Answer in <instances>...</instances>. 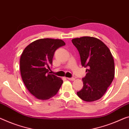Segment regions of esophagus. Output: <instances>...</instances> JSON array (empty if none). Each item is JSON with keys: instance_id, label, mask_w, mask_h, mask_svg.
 Here are the masks:
<instances>
[{"instance_id": "obj_1", "label": "esophagus", "mask_w": 129, "mask_h": 129, "mask_svg": "<svg viewBox=\"0 0 129 129\" xmlns=\"http://www.w3.org/2000/svg\"><path fill=\"white\" fill-rule=\"evenodd\" d=\"M67 79L70 80H72V81H73V80H75V79L74 78H67Z\"/></svg>"}]
</instances>
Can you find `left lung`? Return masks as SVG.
<instances>
[{
	"instance_id": "1",
	"label": "left lung",
	"mask_w": 129,
	"mask_h": 129,
	"mask_svg": "<svg viewBox=\"0 0 129 129\" xmlns=\"http://www.w3.org/2000/svg\"><path fill=\"white\" fill-rule=\"evenodd\" d=\"M72 43L78 50L82 65L87 67L82 79L83 88L77 95L83 100L91 102L103 97L114 80V59L110 50L101 40L83 36L74 38Z\"/></svg>"
}]
</instances>
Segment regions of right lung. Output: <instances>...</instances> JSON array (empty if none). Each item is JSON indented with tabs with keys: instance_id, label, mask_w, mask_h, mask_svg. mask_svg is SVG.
Returning a JSON list of instances; mask_svg holds the SVG:
<instances>
[{
	"instance_id": "add662e5",
	"label": "right lung",
	"mask_w": 129,
	"mask_h": 129,
	"mask_svg": "<svg viewBox=\"0 0 129 129\" xmlns=\"http://www.w3.org/2000/svg\"><path fill=\"white\" fill-rule=\"evenodd\" d=\"M65 43L50 38L38 39L25 48L20 57V72L28 91L38 100H46L54 96L63 83L62 79L49 74L56 50Z\"/></svg>"
}]
</instances>
